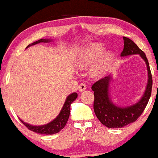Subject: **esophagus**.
Instances as JSON below:
<instances>
[{
	"instance_id": "34e87169",
	"label": "esophagus",
	"mask_w": 158,
	"mask_h": 158,
	"mask_svg": "<svg viewBox=\"0 0 158 158\" xmlns=\"http://www.w3.org/2000/svg\"><path fill=\"white\" fill-rule=\"evenodd\" d=\"M85 89H86V85H85V83H81L79 86V90L81 92V91H84V90H85Z\"/></svg>"
}]
</instances>
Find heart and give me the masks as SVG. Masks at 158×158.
I'll return each mask as SVG.
<instances>
[{
	"instance_id": "obj_1",
	"label": "heart",
	"mask_w": 158,
	"mask_h": 158,
	"mask_svg": "<svg viewBox=\"0 0 158 158\" xmlns=\"http://www.w3.org/2000/svg\"><path fill=\"white\" fill-rule=\"evenodd\" d=\"M104 46L101 44H91L81 56L80 61L81 64L85 65L94 64L102 56L103 52H104ZM111 59L112 55L110 53H107L103 56V57L99 61L97 66H96V73H102L107 68L108 65L109 64Z\"/></svg>"
}]
</instances>
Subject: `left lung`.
Instances as JSON below:
<instances>
[{"mask_svg": "<svg viewBox=\"0 0 158 158\" xmlns=\"http://www.w3.org/2000/svg\"><path fill=\"white\" fill-rule=\"evenodd\" d=\"M123 40L124 48L121 52V56L139 54L143 58L147 65L148 84L146 91L140 100L133 106L126 108L117 107L110 99L108 90L110 76L99 79L92 85L91 89L94 91V112L101 123L110 128H123L130 123L135 122L146 108L152 94V76L146 54L131 39L123 37Z\"/></svg>", "mask_w": 158, "mask_h": 158, "instance_id": "obj_1", "label": "left lung"}]
</instances>
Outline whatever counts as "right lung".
Masks as SVG:
<instances>
[{
    "label": "right lung",
    "instance_id": "obj_1",
    "mask_svg": "<svg viewBox=\"0 0 158 158\" xmlns=\"http://www.w3.org/2000/svg\"><path fill=\"white\" fill-rule=\"evenodd\" d=\"M49 41H51V40L50 39H39V41H35L31 44H29L27 46L30 47V45H35L36 44H39L41 42H49ZM77 93H73L70 95H69L67 97L66 101H65L64 106H63L62 109H61V112L59 113L58 117H56L55 119L50 122L48 124L44 125V126H33L31 125H29L28 123H23L22 120L21 123L24 125L25 126L28 128L30 131H32L33 132L38 134H43V135H53V134H56L58 132H59L65 126L67 122H68L69 116H70V105L71 103L77 99Z\"/></svg>",
    "mask_w": 158,
    "mask_h": 158
}]
</instances>
